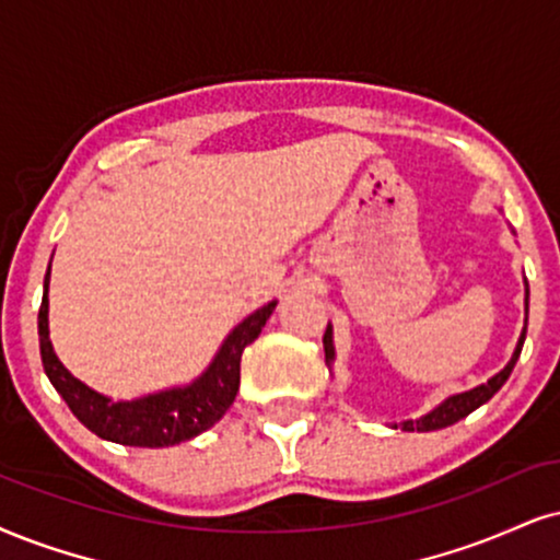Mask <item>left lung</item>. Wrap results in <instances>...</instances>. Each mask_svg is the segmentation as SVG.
Instances as JSON below:
<instances>
[{
  "instance_id": "left-lung-1",
  "label": "left lung",
  "mask_w": 560,
  "mask_h": 560,
  "mask_svg": "<svg viewBox=\"0 0 560 560\" xmlns=\"http://www.w3.org/2000/svg\"><path fill=\"white\" fill-rule=\"evenodd\" d=\"M529 301V288H527V299H524V306H527ZM524 337H527V327L522 329V337L520 342H516V350L512 355V361L503 365V371H499L493 378H488L486 384L475 386L470 392H462V395H452L446 397L444 402L439 407H433L431 412H425V416H420L418 420H402V423H395V428H402V431H439V428H446V425H454L457 420L467 418L472 410H478L480 405H486L488 399H491L495 392L501 389L503 384H506V378L512 376L516 361H520V353H522V345H524ZM324 358H327V363L335 361V345H332V324H327V332H324Z\"/></svg>"
}]
</instances>
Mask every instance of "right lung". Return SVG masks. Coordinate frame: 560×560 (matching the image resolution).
Here are the masks:
<instances>
[{
    "instance_id": "right-lung-1",
    "label": "right lung",
    "mask_w": 560,
    "mask_h": 560,
    "mask_svg": "<svg viewBox=\"0 0 560 560\" xmlns=\"http://www.w3.org/2000/svg\"><path fill=\"white\" fill-rule=\"evenodd\" d=\"M51 272V265H48ZM48 272L44 280V301L38 312V340L40 361L54 389L74 412L82 425L90 428L95 436L114 441L124 446H174L182 441L199 436L225 416L233 405L241 382V353L246 345L257 340L269 314L275 312L278 301H269L267 306L248 314L244 322L225 337L218 355L207 365L202 376L186 386L155 392V395L129 399V402H114L112 397H103L74 378L61 365L48 340Z\"/></svg>"
}]
</instances>
